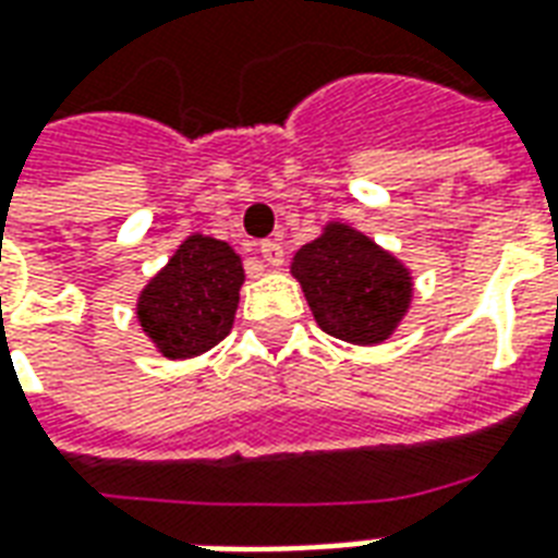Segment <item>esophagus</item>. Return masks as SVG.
<instances>
[{
  "instance_id": "obj_1",
  "label": "esophagus",
  "mask_w": 558,
  "mask_h": 558,
  "mask_svg": "<svg viewBox=\"0 0 558 558\" xmlns=\"http://www.w3.org/2000/svg\"><path fill=\"white\" fill-rule=\"evenodd\" d=\"M259 254H263V259H266L268 266H280V263H283V247H280L278 242H263V245H259Z\"/></svg>"
}]
</instances>
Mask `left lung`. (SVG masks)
<instances>
[{"instance_id": "8db88e82", "label": "left lung", "mask_w": 558, "mask_h": 558, "mask_svg": "<svg viewBox=\"0 0 558 558\" xmlns=\"http://www.w3.org/2000/svg\"><path fill=\"white\" fill-rule=\"evenodd\" d=\"M290 268L316 325L354 345L390 340L414 299L411 268L342 221H328L301 245Z\"/></svg>"}]
</instances>
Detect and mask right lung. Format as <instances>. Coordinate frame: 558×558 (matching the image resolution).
<instances>
[{
    "label": "right lung",
    "mask_w": 558,
    "mask_h": 558,
    "mask_svg": "<svg viewBox=\"0 0 558 558\" xmlns=\"http://www.w3.org/2000/svg\"><path fill=\"white\" fill-rule=\"evenodd\" d=\"M245 283L242 257L221 239L192 233L138 295L135 316L156 352L185 361L225 340Z\"/></svg>",
    "instance_id": "1"
}]
</instances>
